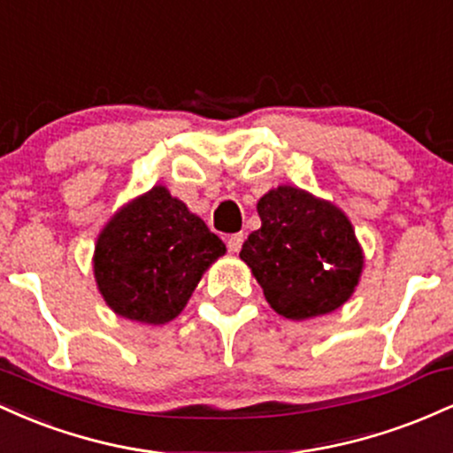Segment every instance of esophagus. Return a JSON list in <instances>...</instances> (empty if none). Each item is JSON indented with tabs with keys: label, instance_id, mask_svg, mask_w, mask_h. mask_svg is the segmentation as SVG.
<instances>
[{
	"label": "esophagus",
	"instance_id": "obj_1",
	"mask_svg": "<svg viewBox=\"0 0 453 453\" xmlns=\"http://www.w3.org/2000/svg\"><path fill=\"white\" fill-rule=\"evenodd\" d=\"M242 242H244L242 234H232V236L227 238V249H230L232 253H238V251H241Z\"/></svg>",
	"mask_w": 453,
	"mask_h": 453
}]
</instances>
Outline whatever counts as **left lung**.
I'll return each instance as SVG.
<instances>
[{"instance_id": "8db88e82", "label": "left lung", "mask_w": 453, "mask_h": 453, "mask_svg": "<svg viewBox=\"0 0 453 453\" xmlns=\"http://www.w3.org/2000/svg\"><path fill=\"white\" fill-rule=\"evenodd\" d=\"M262 227L249 234L241 259L268 304L288 319L332 313L353 294L362 251L349 219L298 187H277L257 202Z\"/></svg>"}]
</instances>
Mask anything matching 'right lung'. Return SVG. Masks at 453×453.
<instances>
[{
  "mask_svg": "<svg viewBox=\"0 0 453 453\" xmlns=\"http://www.w3.org/2000/svg\"><path fill=\"white\" fill-rule=\"evenodd\" d=\"M226 244L165 187H153L112 217L97 238L93 270L108 306L140 324L183 311L202 273Z\"/></svg>",
  "mask_w": 453,
  "mask_h": 453,
  "instance_id": "right-lung-1",
  "label": "right lung"
}]
</instances>
